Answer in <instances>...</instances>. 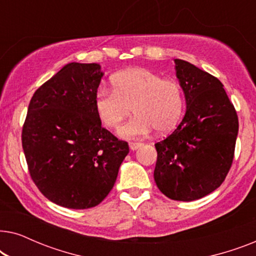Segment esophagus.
Returning a JSON list of instances; mask_svg holds the SVG:
<instances>
[{
  "instance_id": "esophagus-1",
  "label": "esophagus",
  "mask_w": 256,
  "mask_h": 256,
  "mask_svg": "<svg viewBox=\"0 0 256 256\" xmlns=\"http://www.w3.org/2000/svg\"><path fill=\"white\" fill-rule=\"evenodd\" d=\"M141 146H142V143H136V142L129 143V148H130V150H132V152H135V150L141 148Z\"/></svg>"
}]
</instances>
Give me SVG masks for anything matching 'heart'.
<instances>
[{
	"mask_svg": "<svg viewBox=\"0 0 256 256\" xmlns=\"http://www.w3.org/2000/svg\"><path fill=\"white\" fill-rule=\"evenodd\" d=\"M113 90L100 88L94 106L101 122L118 128L132 112L135 116L118 129L124 138H140L156 130L166 134L178 124L184 113L185 99L180 82L160 73L132 68L112 76Z\"/></svg>",
	"mask_w": 256,
	"mask_h": 256,
	"instance_id": "obj_1",
	"label": "heart"
}]
</instances>
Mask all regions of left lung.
<instances>
[{
  "mask_svg": "<svg viewBox=\"0 0 256 256\" xmlns=\"http://www.w3.org/2000/svg\"><path fill=\"white\" fill-rule=\"evenodd\" d=\"M174 60L186 110L172 134L155 144L154 178L168 198L192 202L225 180L233 162L239 121L216 76L191 62Z\"/></svg>",
  "mask_w": 256,
  "mask_h": 256,
  "instance_id": "obj_1",
  "label": "left lung"
}]
</instances>
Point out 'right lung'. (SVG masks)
<instances>
[{
	"mask_svg": "<svg viewBox=\"0 0 256 256\" xmlns=\"http://www.w3.org/2000/svg\"><path fill=\"white\" fill-rule=\"evenodd\" d=\"M104 76L96 62H70L31 98L22 146L31 178L54 204L73 210L107 197L128 143L102 128L94 98Z\"/></svg>",
	"mask_w": 256,
	"mask_h": 256,
	"instance_id": "obj_1",
	"label": "right lung"
}]
</instances>
